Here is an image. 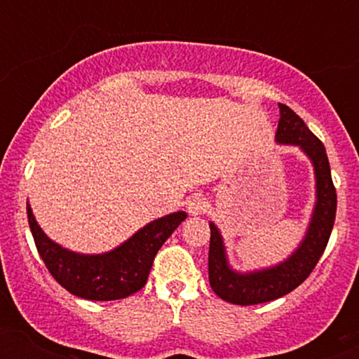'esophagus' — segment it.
<instances>
[{
  "instance_id": "1",
  "label": "esophagus",
  "mask_w": 359,
  "mask_h": 359,
  "mask_svg": "<svg viewBox=\"0 0 359 359\" xmlns=\"http://www.w3.org/2000/svg\"><path fill=\"white\" fill-rule=\"evenodd\" d=\"M206 206H208V203L205 201V198L200 196V194H194L189 200V203H187V212L193 217H198L206 212Z\"/></svg>"
}]
</instances>
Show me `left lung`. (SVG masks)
<instances>
[{
    "mask_svg": "<svg viewBox=\"0 0 359 359\" xmlns=\"http://www.w3.org/2000/svg\"><path fill=\"white\" fill-rule=\"evenodd\" d=\"M278 106L280 123L276 130V142L281 146H297L309 158L316 180V201L304 238L290 255L274 266L245 273L231 267L222 234L215 224L210 222V287L220 299L238 306L269 302L295 290L323 255L334 229L337 194L325 146L290 107L285 104Z\"/></svg>",
    "mask_w": 359,
    "mask_h": 359,
    "instance_id": "1",
    "label": "left lung"
}]
</instances>
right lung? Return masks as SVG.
Here are the masks:
<instances>
[{"label": "right lung", "instance_id": "right-lung-1", "mask_svg": "<svg viewBox=\"0 0 359 359\" xmlns=\"http://www.w3.org/2000/svg\"><path fill=\"white\" fill-rule=\"evenodd\" d=\"M186 212H173L140 227L119 247L104 253H78L45 234L27 203V220L46 269L69 293L86 300H118L146 285L158 250L184 222Z\"/></svg>", "mask_w": 359, "mask_h": 359}]
</instances>
